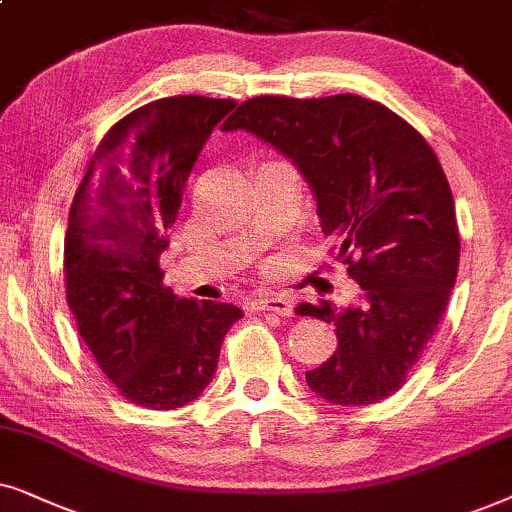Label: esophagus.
<instances>
[{"label": "esophagus", "instance_id": "obj_1", "mask_svg": "<svg viewBox=\"0 0 512 512\" xmlns=\"http://www.w3.org/2000/svg\"><path fill=\"white\" fill-rule=\"evenodd\" d=\"M250 309L252 311H271V313H278V316H290L292 304H290V299L283 295H262V297L250 299Z\"/></svg>", "mask_w": 512, "mask_h": 512}]
</instances>
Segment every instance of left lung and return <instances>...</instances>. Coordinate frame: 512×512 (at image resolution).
<instances>
[{
	"label": "left lung",
	"instance_id": "left-lung-1",
	"mask_svg": "<svg viewBox=\"0 0 512 512\" xmlns=\"http://www.w3.org/2000/svg\"><path fill=\"white\" fill-rule=\"evenodd\" d=\"M222 131H248L306 177L323 234L360 285L358 302H302L335 325L337 351L306 372L332 405H372L405 384L447 309L459 271L452 189L424 135L379 102L344 93L245 100Z\"/></svg>",
	"mask_w": 512,
	"mask_h": 512
}]
</instances>
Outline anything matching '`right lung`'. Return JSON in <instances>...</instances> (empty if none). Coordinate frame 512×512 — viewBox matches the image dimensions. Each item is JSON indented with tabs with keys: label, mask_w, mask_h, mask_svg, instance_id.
Listing matches in <instances>:
<instances>
[{
	"label": "right lung",
	"mask_w": 512,
	"mask_h": 512,
	"mask_svg": "<svg viewBox=\"0 0 512 512\" xmlns=\"http://www.w3.org/2000/svg\"><path fill=\"white\" fill-rule=\"evenodd\" d=\"M236 100L175 95L135 109L95 149L65 234L67 304L105 377L126 400L175 410L199 398L243 311L163 285L187 177Z\"/></svg>",
	"instance_id": "1"
}]
</instances>
